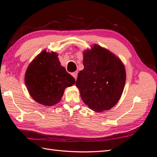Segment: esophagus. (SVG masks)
Returning <instances> with one entry per match:
<instances>
[{
    "instance_id": "obj_1",
    "label": "esophagus",
    "mask_w": 157,
    "mask_h": 157,
    "mask_svg": "<svg viewBox=\"0 0 157 157\" xmlns=\"http://www.w3.org/2000/svg\"><path fill=\"white\" fill-rule=\"evenodd\" d=\"M78 71H75V72L72 73V75H73V78H74L75 79H77V77H78Z\"/></svg>"
}]
</instances>
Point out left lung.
<instances>
[{
  "label": "left lung",
  "instance_id": "obj_1",
  "mask_svg": "<svg viewBox=\"0 0 157 157\" xmlns=\"http://www.w3.org/2000/svg\"><path fill=\"white\" fill-rule=\"evenodd\" d=\"M84 68L78 73L76 86L82 99L92 110H109L124 90L126 71L121 59L97 44L84 52Z\"/></svg>",
  "mask_w": 157,
  "mask_h": 157
}]
</instances>
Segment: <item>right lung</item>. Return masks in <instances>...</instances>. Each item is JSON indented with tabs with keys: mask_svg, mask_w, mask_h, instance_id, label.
<instances>
[{
	"mask_svg": "<svg viewBox=\"0 0 157 157\" xmlns=\"http://www.w3.org/2000/svg\"><path fill=\"white\" fill-rule=\"evenodd\" d=\"M27 90L36 102L45 106L57 104L64 89L75 84V79L61 66L56 52L45 50L35 58L24 77Z\"/></svg>",
	"mask_w": 157,
	"mask_h": 157,
	"instance_id": "add662e5",
	"label": "right lung"
}]
</instances>
